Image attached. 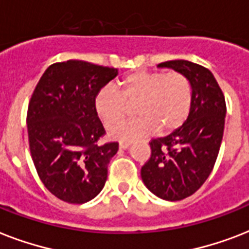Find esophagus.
Here are the masks:
<instances>
[{"mask_svg":"<svg viewBox=\"0 0 249 249\" xmlns=\"http://www.w3.org/2000/svg\"><path fill=\"white\" fill-rule=\"evenodd\" d=\"M129 144H130V142H129V141H120L119 146H120V148H128Z\"/></svg>","mask_w":249,"mask_h":249,"instance_id":"34e87169","label":"esophagus"}]
</instances>
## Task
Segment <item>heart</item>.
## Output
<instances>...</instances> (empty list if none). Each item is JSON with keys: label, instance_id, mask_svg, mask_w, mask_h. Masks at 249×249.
Wrapping results in <instances>:
<instances>
[{"label": "heart", "instance_id": "1", "mask_svg": "<svg viewBox=\"0 0 249 249\" xmlns=\"http://www.w3.org/2000/svg\"><path fill=\"white\" fill-rule=\"evenodd\" d=\"M193 86L182 72H136L125 76L119 89L103 88L94 98V108L106 129L115 130L129 116V106L136 105L137 119L115 134L120 140H136L160 129L170 133L189 117Z\"/></svg>", "mask_w": 249, "mask_h": 249}]
</instances>
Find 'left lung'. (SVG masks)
<instances>
[{"label": "left lung", "mask_w": 249, "mask_h": 249, "mask_svg": "<svg viewBox=\"0 0 249 249\" xmlns=\"http://www.w3.org/2000/svg\"><path fill=\"white\" fill-rule=\"evenodd\" d=\"M159 67L187 76L193 103L181 128L150 141L151 156L142 166L141 177L156 196L177 201L200 189L213 170L224 137L226 102L208 68L189 60H169Z\"/></svg>", "instance_id": "left-lung-1"}]
</instances>
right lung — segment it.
I'll return each mask as SVG.
<instances>
[{"mask_svg":"<svg viewBox=\"0 0 249 249\" xmlns=\"http://www.w3.org/2000/svg\"><path fill=\"white\" fill-rule=\"evenodd\" d=\"M117 70L84 60L52 64L27 111L29 151L41 182L60 200L83 204L101 193L117 142L99 144L106 130L94 98Z\"/></svg>","mask_w":249,"mask_h":249,"instance_id":"right-lung-1","label":"right lung"}]
</instances>
